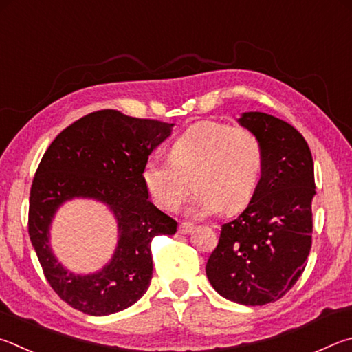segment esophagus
I'll use <instances>...</instances> for the list:
<instances>
[{
  "instance_id": "esophagus-1",
  "label": "esophagus",
  "mask_w": 352,
  "mask_h": 352,
  "mask_svg": "<svg viewBox=\"0 0 352 352\" xmlns=\"http://www.w3.org/2000/svg\"><path fill=\"white\" fill-rule=\"evenodd\" d=\"M193 229H195V226L190 224V223L179 224V233H181V235H190V233L193 232Z\"/></svg>"
}]
</instances>
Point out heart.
I'll use <instances>...</instances> for the list:
<instances>
[{"instance_id": "obj_1", "label": "heart", "mask_w": 352, "mask_h": 352, "mask_svg": "<svg viewBox=\"0 0 352 352\" xmlns=\"http://www.w3.org/2000/svg\"><path fill=\"white\" fill-rule=\"evenodd\" d=\"M264 148L249 128L221 122H198L170 146V159L150 156L142 166V182L150 199L162 210H176L192 181L198 192L187 207L193 218L238 212L260 187Z\"/></svg>"}]
</instances>
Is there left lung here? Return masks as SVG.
Masks as SVG:
<instances>
[{
    "label": "left lung",
    "instance_id": "8db88e82",
    "mask_svg": "<svg viewBox=\"0 0 352 352\" xmlns=\"http://www.w3.org/2000/svg\"><path fill=\"white\" fill-rule=\"evenodd\" d=\"M238 123L260 138L264 171L244 212L221 227L206 274L221 297L245 306L276 301L297 283L312 244L314 160L287 122L243 113Z\"/></svg>",
    "mask_w": 352,
    "mask_h": 352
}]
</instances>
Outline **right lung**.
I'll return each mask as SVG.
<instances>
[{
	"label": "right lung",
	"instance_id": "right-lung-1",
	"mask_svg": "<svg viewBox=\"0 0 352 352\" xmlns=\"http://www.w3.org/2000/svg\"><path fill=\"white\" fill-rule=\"evenodd\" d=\"M173 126L97 111L63 129L43 156L30 188L29 236L49 285L74 309L109 316L134 305L150 286L151 239L175 235L177 223L148 199L140 175ZM72 199L102 201L118 223L115 254L97 273L67 271L52 252V221Z\"/></svg>",
	"mask_w": 352,
	"mask_h": 352
}]
</instances>
